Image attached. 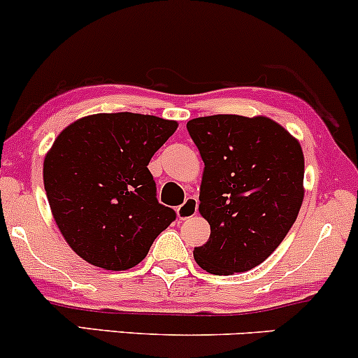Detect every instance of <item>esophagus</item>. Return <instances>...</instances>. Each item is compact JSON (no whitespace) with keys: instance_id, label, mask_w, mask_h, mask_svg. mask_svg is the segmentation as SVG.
<instances>
[{"instance_id":"obj_1","label":"esophagus","mask_w":358,"mask_h":358,"mask_svg":"<svg viewBox=\"0 0 358 358\" xmlns=\"http://www.w3.org/2000/svg\"><path fill=\"white\" fill-rule=\"evenodd\" d=\"M196 210H199V200H196L195 196H190V199L185 200V202L176 208V215H178L180 220H187L195 215Z\"/></svg>"}]
</instances>
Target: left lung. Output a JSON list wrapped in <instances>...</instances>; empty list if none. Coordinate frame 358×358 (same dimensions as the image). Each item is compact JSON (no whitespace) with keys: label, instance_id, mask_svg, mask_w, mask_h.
Segmentation results:
<instances>
[{"label":"left lung","instance_id":"8db88e82","mask_svg":"<svg viewBox=\"0 0 358 358\" xmlns=\"http://www.w3.org/2000/svg\"><path fill=\"white\" fill-rule=\"evenodd\" d=\"M187 129L205 163L199 208L210 224V237L193 257L217 276L256 268L281 244L301 208V146L264 116L215 114L192 119Z\"/></svg>","mask_w":358,"mask_h":358}]
</instances>
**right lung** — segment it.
I'll use <instances>...</instances> for the list:
<instances>
[{"instance_id":"add662e5","label":"right lung","mask_w":358,"mask_h":358,"mask_svg":"<svg viewBox=\"0 0 358 358\" xmlns=\"http://www.w3.org/2000/svg\"><path fill=\"white\" fill-rule=\"evenodd\" d=\"M176 127L145 114H94L55 139L43 162L45 192L62 236L84 261L109 271L134 268L176 219L156 199L148 170Z\"/></svg>"}]
</instances>
